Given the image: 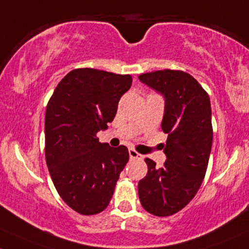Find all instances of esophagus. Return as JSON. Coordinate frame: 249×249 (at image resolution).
<instances>
[{
	"instance_id": "34e87169",
	"label": "esophagus",
	"mask_w": 249,
	"mask_h": 249,
	"mask_svg": "<svg viewBox=\"0 0 249 249\" xmlns=\"http://www.w3.org/2000/svg\"><path fill=\"white\" fill-rule=\"evenodd\" d=\"M129 155H130V158L131 160H136V158H138V160H142V155L138 154L136 150L133 149H129Z\"/></svg>"
}]
</instances>
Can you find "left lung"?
Returning <instances> with one entry per match:
<instances>
[{"label":"left lung","mask_w":249,"mask_h":249,"mask_svg":"<svg viewBox=\"0 0 249 249\" xmlns=\"http://www.w3.org/2000/svg\"><path fill=\"white\" fill-rule=\"evenodd\" d=\"M163 95L162 130L168 133L163 168L145 158L147 174L138 183L143 208L156 216H169L193 200L206 175L213 144L209 95L196 79L182 71H157L138 76Z\"/></svg>","instance_id":"obj_1"}]
</instances>
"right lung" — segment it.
I'll return each instance as SVG.
<instances>
[{
    "label": "right lung",
    "mask_w": 249,
    "mask_h": 249,
    "mask_svg": "<svg viewBox=\"0 0 249 249\" xmlns=\"http://www.w3.org/2000/svg\"><path fill=\"white\" fill-rule=\"evenodd\" d=\"M131 75L93 68L71 71L46 108V162L59 195L83 215L103 212L129 160L127 147L100 143L97 132L113 120Z\"/></svg>",
    "instance_id": "add662e5"
}]
</instances>
